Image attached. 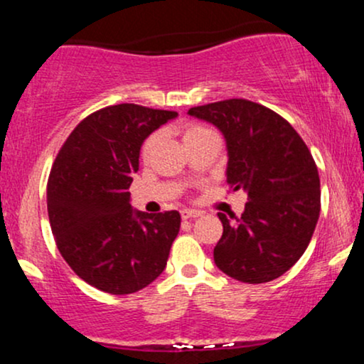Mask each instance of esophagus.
<instances>
[{"label":"esophagus","instance_id":"esophagus-1","mask_svg":"<svg viewBox=\"0 0 364 364\" xmlns=\"http://www.w3.org/2000/svg\"><path fill=\"white\" fill-rule=\"evenodd\" d=\"M202 215L200 210H193V208H183L181 210V219H196V217Z\"/></svg>","mask_w":364,"mask_h":364}]
</instances>
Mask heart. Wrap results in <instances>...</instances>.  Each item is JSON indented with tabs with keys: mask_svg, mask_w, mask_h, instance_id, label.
I'll return each instance as SVG.
<instances>
[{
	"mask_svg": "<svg viewBox=\"0 0 364 364\" xmlns=\"http://www.w3.org/2000/svg\"><path fill=\"white\" fill-rule=\"evenodd\" d=\"M210 133H214L212 129H208L207 127H202V124H188L183 129V140L190 141V140H195V139H200V136H205V135H210ZM159 140V135L157 133H154V135H150L147 140L144 141V145H141V157L147 159L150 156V152H152L154 147H156Z\"/></svg>",
	"mask_w": 364,
	"mask_h": 364,
	"instance_id": "obj_1",
	"label": "heart"
}]
</instances>
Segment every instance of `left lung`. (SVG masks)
Instances as JSON below:
<instances>
[{
	"instance_id": "obj_1",
	"label": "left lung",
	"mask_w": 364,
	"mask_h": 364,
	"mask_svg": "<svg viewBox=\"0 0 364 364\" xmlns=\"http://www.w3.org/2000/svg\"><path fill=\"white\" fill-rule=\"evenodd\" d=\"M223 132L229 190H245L241 217L219 215L214 262L236 281L270 282L301 258L318 223L320 178L311 152L282 116L246 99L188 111Z\"/></svg>"
}]
</instances>
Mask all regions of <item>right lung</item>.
<instances>
[{
    "label": "right lung",
    "instance_id": "obj_1",
    "mask_svg": "<svg viewBox=\"0 0 364 364\" xmlns=\"http://www.w3.org/2000/svg\"><path fill=\"white\" fill-rule=\"evenodd\" d=\"M178 112L139 104L107 106L70 133L48 179L58 250L78 277L109 294H132L168 263L181 215L133 210L128 188L144 140Z\"/></svg>",
    "mask_w": 364,
    "mask_h": 364
}]
</instances>
